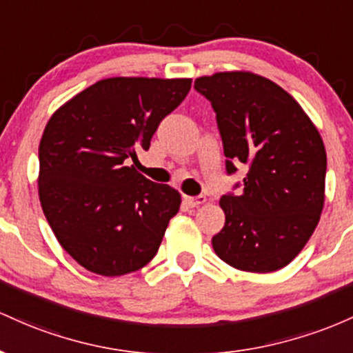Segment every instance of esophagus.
<instances>
[{"mask_svg": "<svg viewBox=\"0 0 353 353\" xmlns=\"http://www.w3.org/2000/svg\"><path fill=\"white\" fill-rule=\"evenodd\" d=\"M185 201H187L188 207L195 208V207H200V205H203L205 201H207V198L203 195H198V196H185Z\"/></svg>", "mask_w": 353, "mask_h": 353, "instance_id": "esophagus-1", "label": "esophagus"}]
</instances>
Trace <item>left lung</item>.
<instances>
[{
    "instance_id": "8db88e82",
    "label": "left lung",
    "mask_w": 353,
    "mask_h": 353,
    "mask_svg": "<svg viewBox=\"0 0 353 353\" xmlns=\"http://www.w3.org/2000/svg\"><path fill=\"white\" fill-rule=\"evenodd\" d=\"M212 103L227 172L248 165L240 195H223L225 227L212 239L236 270L287 267L312 236L325 201L327 153L316 126L292 94L250 71L195 80Z\"/></svg>"
}]
</instances>
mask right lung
Here are the masks:
<instances>
[{"mask_svg":"<svg viewBox=\"0 0 353 353\" xmlns=\"http://www.w3.org/2000/svg\"><path fill=\"white\" fill-rule=\"evenodd\" d=\"M190 88V78H106L51 114L39 141V201L59 245L86 270L120 276L157 255L181 196L126 161L150 148Z\"/></svg>","mask_w":353,"mask_h":353,"instance_id":"right-lung-1","label":"right lung"}]
</instances>
